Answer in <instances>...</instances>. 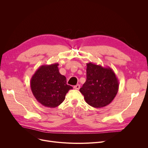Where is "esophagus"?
<instances>
[{"instance_id": "34e87169", "label": "esophagus", "mask_w": 148, "mask_h": 148, "mask_svg": "<svg viewBox=\"0 0 148 148\" xmlns=\"http://www.w3.org/2000/svg\"><path fill=\"white\" fill-rule=\"evenodd\" d=\"M80 86L79 84H77V85H75V86H74V88L76 90H79L80 89Z\"/></svg>"}]
</instances>
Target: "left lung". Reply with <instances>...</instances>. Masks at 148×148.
Returning a JSON list of instances; mask_svg holds the SVG:
<instances>
[{
	"label": "left lung",
	"instance_id": "obj_1",
	"mask_svg": "<svg viewBox=\"0 0 148 148\" xmlns=\"http://www.w3.org/2000/svg\"><path fill=\"white\" fill-rule=\"evenodd\" d=\"M86 81L80 89L85 101L95 108L109 104L118 92L119 80L113 70L92 62L86 64Z\"/></svg>",
	"mask_w": 148,
	"mask_h": 148
}]
</instances>
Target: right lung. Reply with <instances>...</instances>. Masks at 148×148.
Wrapping results in <instances>:
<instances>
[{"instance_id":"add662e5","label":"right lung","mask_w":148,"mask_h":148,"mask_svg":"<svg viewBox=\"0 0 148 148\" xmlns=\"http://www.w3.org/2000/svg\"><path fill=\"white\" fill-rule=\"evenodd\" d=\"M59 64L43 65L38 68L30 79V88L38 102L44 107L54 108L65 99L73 87L66 84V79L60 74Z\"/></svg>"}]
</instances>
